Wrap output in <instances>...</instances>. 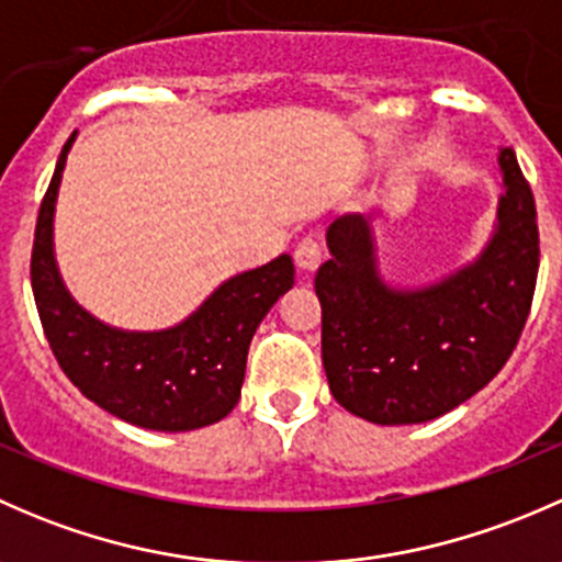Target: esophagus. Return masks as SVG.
I'll return each mask as SVG.
<instances>
[{
  "label": "esophagus",
  "mask_w": 562,
  "mask_h": 562,
  "mask_svg": "<svg viewBox=\"0 0 562 562\" xmlns=\"http://www.w3.org/2000/svg\"><path fill=\"white\" fill-rule=\"evenodd\" d=\"M321 258H323V249L317 245L315 236H304V239L296 245V249H293V260H296V266L302 271H315L317 266H321Z\"/></svg>",
  "instance_id": "1"
}]
</instances>
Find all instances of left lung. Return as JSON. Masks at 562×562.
<instances>
[{"instance_id": "obj_1", "label": "left lung", "mask_w": 562, "mask_h": 562, "mask_svg": "<svg viewBox=\"0 0 562 562\" xmlns=\"http://www.w3.org/2000/svg\"><path fill=\"white\" fill-rule=\"evenodd\" d=\"M506 192L497 228L470 266L427 288L381 280L370 225L342 214L317 269L323 370L334 400L372 424H422L454 411L503 370L538 277L536 201L514 149L497 155Z\"/></svg>"}]
</instances>
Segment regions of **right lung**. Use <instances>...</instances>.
<instances>
[{
    "mask_svg": "<svg viewBox=\"0 0 562 562\" xmlns=\"http://www.w3.org/2000/svg\"><path fill=\"white\" fill-rule=\"evenodd\" d=\"M40 203L32 293L61 372L83 396L122 422L157 432H190L236 407L255 328L293 288L291 255L231 277L184 323L166 331H122L72 302L54 260V203L67 151Z\"/></svg>",
    "mask_w": 562,
    "mask_h": 562,
    "instance_id": "1",
    "label": "right lung"
}]
</instances>
